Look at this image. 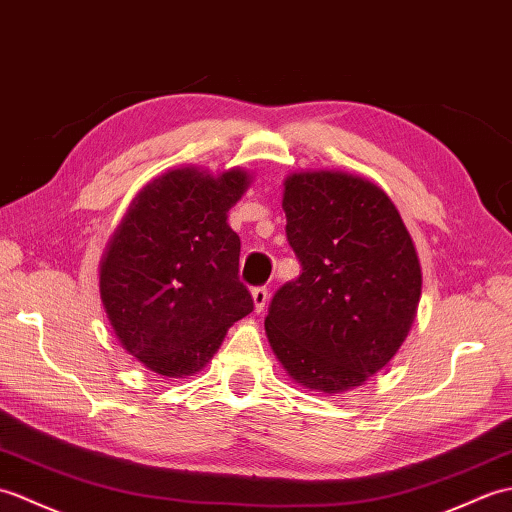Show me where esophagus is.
<instances>
[{"instance_id":"esophagus-1","label":"esophagus","mask_w":512,"mask_h":512,"mask_svg":"<svg viewBox=\"0 0 512 512\" xmlns=\"http://www.w3.org/2000/svg\"><path fill=\"white\" fill-rule=\"evenodd\" d=\"M252 300H254V311H256V313L265 311L267 300H269L267 287H254V289H252Z\"/></svg>"}]
</instances>
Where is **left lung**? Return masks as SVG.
<instances>
[{
	"label": "left lung",
	"instance_id": "8db88e82",
	"mask_svg": "<svg viewBox=\"0 0 512 512\" xmlns=\"http://www.w3.org/2000/svg\"><path fill=\"white\" fill-rule=\"evenodd\" d=\"M282 210L302 274L269 304L271 350L306 390L357 388L416 317L423 274L412 236L379 186L339 170L289 175Z\"/></svg>",
	"mask_w": 512,
	"mask_h": 512
}]
</instances>
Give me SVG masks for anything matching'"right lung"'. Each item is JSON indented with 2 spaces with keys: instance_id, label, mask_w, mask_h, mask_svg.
Segmentation results:
<instances>
[{
  "instance_id": "1",
  "label": "right lung",
  "mask_w": 512,
  "mask_h": 512,
  "mask_svg": "<svg viewBox=\"0 0 512 512\" xmlns=\"http://www.w3.org/2000/svg\"><path fill=\"white\" fill-rule=\"evenodd\" d=\"M249 175L175 168L146 184L100 263V298L122 348L162 377H190L254 311L238 280L241 238L227 212Z\"/></svg>"
}]
</instances>
